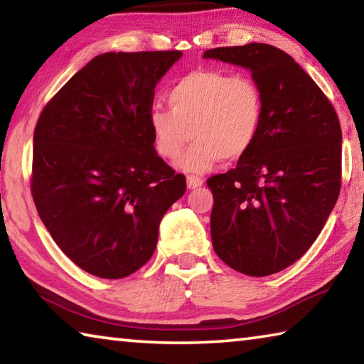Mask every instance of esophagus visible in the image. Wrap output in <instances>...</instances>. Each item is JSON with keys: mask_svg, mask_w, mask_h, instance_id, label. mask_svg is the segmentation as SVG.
I'll return each instance as SVG.
<instances>
[{"mask_svg": "<svg viewBox=\"0 0 364 364\" xmlns=\"http://www.w3.org/2000/svg\"><path fill=\"white\" fill-rule=\"evenodd\" d=\"M204 184V180L199 176H188V188L189 189H197Z\"/></svg>", "mask_w": 364, "mask_h": 364, "instance_id": "esophagus-1", "label": "esophagus"}]
</instances>
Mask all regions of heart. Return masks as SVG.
<instances>
[{
  "label": "heart",
  "mask_w": 364,
  "mask_h": 364,
  "mask_svg": "<svg viewBox=\"0 0 364 364\" xmlns=\"http://www.w3.org/2000/svg\"><path fill=\"white\" fill-rule=\"evenodd\" d=\"M170 110L149 112L152 146L159 157H181L180 168L204 173L215 164L245 156L260 136L264 102L260 86L249 77L218 69L189 72L168 91Z\"/></svg>",
  "instance_id": "heart-1"
}]
</instances>
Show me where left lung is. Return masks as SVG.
Listing matches in <instances>:
<instances>
[{
	"label": "left lung",
	"instance_id": "1",
	"mask_svg": "<svg viewBox=\"0 0 364 364\" xmlns=\"http://www.w3.org/2000/svg\"><path fill=\"white\" fill-rule=\"evenodd\" d=\"M204 58L249 69L264 102L257 143L236 167L207 180L213 250L239 273H278L311 247L337 202L338 117L321 88L279 48L249 43L208 49Z\"/></svg>",
	"mask_w": 364,
	"mask_h": 364
}]
</instances>
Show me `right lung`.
<instances>
[{
	"mask_svg": "<svg viewBox=\"0 0 364 364\" xmlns=\"http://www.w3.org/2000/svg\"><path fill=\"white\" fill-rule=\"evenodd\" d=\"M181 54H100L36 122L35 207L60 250L97 278H125L147 263L165 212L186 191L149 128L156 85Z\"/></svg>",
	"mask_w": 364,
	"mask_h": 364,
	"instance_id": "add662e5",
	"label": "right lung"
}]
</instances>
